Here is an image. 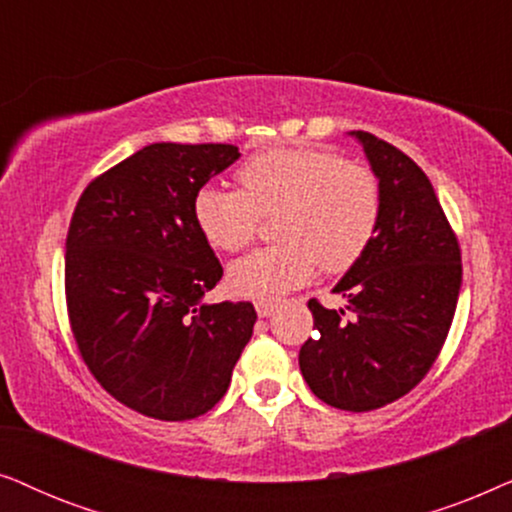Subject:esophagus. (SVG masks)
<instances>
[{
  "label": "esophagus",
  "instance_id": "1",
  "mask_svg": "<svg viewBox=\"0 0 512 512\" xmlns=\"http://www.w3.org/2000/svg\"><path fill=\"white\" fill-rule=\"evenodd\" d=\"M255 309H257V316L267 318V316H271V313H274L276 304H274V302H257Z\"/></svg>",
  "mask_w": 512,
  "mask_h": 512
}]
</instances>
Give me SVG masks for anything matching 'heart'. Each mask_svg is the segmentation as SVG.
<instances>
[{"mask_svg":"<svg viewBox=\"0 0 512 512\" xmlns=\"http://www.w3.org/2000/svg\"><path fill=\"white\" fill-rule=\"evenodd\" d=\"M241 189L203 185L192 215L215 250L236 252L255 236L260 213H276L281 243L241 257L229 267L238 297L278 299L309 283L318 267L339 274L372 243L381 215L377 175L330 149L271 147L238 168Z\"/></svg>","mask_w":512,"mask_h":512,"instance_id":"heart-1","label":"heart"}]
</instances>
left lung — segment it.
I'll use <instances>...</instances> for the list:
<instances>
[{
	"label": "left lung",
	"instance_id": "left-lung-1",
	"mask_svg": "<svg viewBox=\"0 0 512 512\" xmlns=\"http://www.w3.org/2000/svg\"><path fill=\"white\" fill-rule=\"evenodd\" d=\"M381 189L372 243L332 292L311 299L316 335L299 351L313 393L346 412H370L410 393L445 344L461 290V250L424 170L398 147L351 131Z\"/></svg>",
	"mask_w": 512,
	"mask_h": 512
}]
</instances>
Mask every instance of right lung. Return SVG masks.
I'll return each mask as SVG.
<instances>
[{
    "mask_svg": "<svg viewBox=\"0 0 512 512\" xmlns=\"http://www.w3.org/2000/svg\"><path fill=\"white\" fill-rule=\"evenodd\" d=\"M234 145L154 142L95 177L65 241V295L81 358L145 417H201L227 393L252 337L250 302L206 304L222 264L194 194L238 161Z\"/></svg>",
    "mask_w": 512,
    "mask_h": 512,
    "instance_id": "1",
    "label": "right lung"
}]
</instances>
